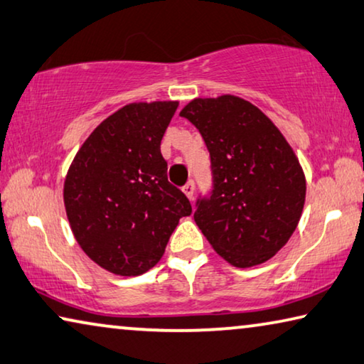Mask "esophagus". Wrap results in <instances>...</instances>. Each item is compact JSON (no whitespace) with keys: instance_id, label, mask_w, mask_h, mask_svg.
Instances as JSON below:
<instances>
[{"instance_id":"esophagus-1","label":"esophagus","mask_w":364,"mask_h":364,"mask_svg":"<svg viewBox=\"0 0 364 364\" xmlns=\"http://www.w3.org/2000/svg\"><path fill=\"white\" fill-rule=\"evenodd\" d=\"M183 193L188 196L189 200H193V198H194V181H188L186 184H184Z\"/></svg>"}]
</instances>
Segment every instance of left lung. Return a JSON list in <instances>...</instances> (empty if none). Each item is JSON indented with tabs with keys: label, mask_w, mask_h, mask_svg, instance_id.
<instances>
[{
	"label": "left lung",
	"mask_w": 364,
	"mask_h": 364,
	"mask_svg": "<svg viewBox=\"0 0 364 364\" xmlns=\"http://www.w3.org/2000/svg\"><path fill=\"white\" fill-rule=\"evenodd\" d=\"M210 154L212 191L194 220L218 255L252 267L279 252L301 217L306 180L290 144L252 103L235 95L196 99L181 109Z\"/></svg>",
	"instance_id": "left-lung-1"
}]
</instances>
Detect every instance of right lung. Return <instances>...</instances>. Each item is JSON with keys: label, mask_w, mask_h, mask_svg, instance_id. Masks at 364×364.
<instances>
[{"label": "right lung", "mask_w": 364, "mask_h": 364, "mask_svg": "<svg viewBox=\"0 0 364 364\" xmlns=\"http://www.w3.org/2000/svg\"><path fill=\"white\" fill-rule=\"evenodd\" d=\"M176 108L178 102L129 103L97 126L69 166L63 196L74 238L108 272H147L180 218L191 215L160 152Z\"/></svg>", "instance_id": "right-lung-1"}]
</instances>
